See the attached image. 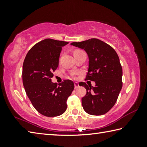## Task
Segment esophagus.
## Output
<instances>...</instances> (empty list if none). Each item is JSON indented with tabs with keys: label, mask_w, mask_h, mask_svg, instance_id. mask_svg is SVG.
<instances>
[{
	"label": "esophagus",
	"mask_w": 147,
	"mask_h": 147,
	"mask_svg": "<svg viewBox=\"0 0 147 147\" xmlns=\"http://www.w3.org/2000/svg\"><path fill=\"white\" fill-rule=\"evenodd\" d=\"M74 89H77V88H78V87H79V84H78V83H77V82H74Z\"/></svg>",
	"instance_id": "esophagus-1"
}]
</instances>
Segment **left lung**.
Segmentation results:
<instances>
[{"instance_id":"left-lung-1","label":"left lung","mask_w":147,"mask_h":147,"mask_svg":"<svg viewBox=\"0 0 147 147\" xmlns=\"http://www.w3.org/2000/svg\"><path fill=\"white\" fill-rule=\"evenodd\" d=\"M71 45L84 49L89 58L86 80L95 82V86L80 82L87 93L82 98L83 108L92 115L106 113L115 105L123 87V69L119 56L112 47L100 39L92 38Z\"/></svg>"}]
</instances>
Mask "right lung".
I'll list each match as a JSON object with an SVG mask.
<instances>
[{
  "mask_svg": "<svg viewBox=\"0 0 147 147\" xmlns=\"http://www.w3.org/2000/svg\"><path fill=\"white\" fill-rule=\"evenodd\" d=\"M66 41L45 39L32 47L23 65V83L32 105L43 115L56 117L67 109V100L73 92V81L65 80L57 86L51 78L58 67L62 47Z\"/></svg>",
  "mask_w": 147,
  "mask_h": 147,
  "instance_id": "right-lung-1",
  "label": "right lung"
}]
</instances>
